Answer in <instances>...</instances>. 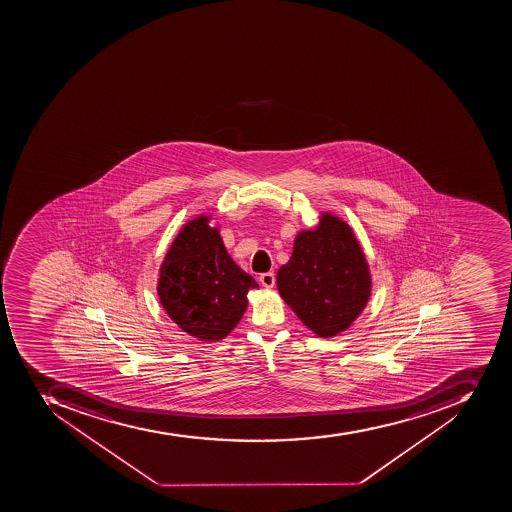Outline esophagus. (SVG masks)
Masks as SVG:
<instances>
[{
  "mask_svg": "<svg viewBox=\"0 0 512 512\" xmlns=\"http://www.w3.org/2000/svg\"><path fill=\"white\" fill-rule=\"evenodd\" d=\"M259 282H261L262 286H266V288H272L275 285V275L274 272H266V274H262L259 277Z\"/></svg>",
  "mask_w": 512,
  "mask_h": 512,
  "instance_id": "esophagus-1",
  "label": "esophagus"
}]
</instances>
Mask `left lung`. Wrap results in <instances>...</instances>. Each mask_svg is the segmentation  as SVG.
Wrapping results in <instances>:
<instances>
[{
    "instance_id": "left-lung-1",
    "label": "left lung",
    "mask_w": 512,
    "mask_h": 512,
    "mask_svg": "<svg viewBox=\"0 0 512 512\" xmlns=\"http://www.w3.org/2000/svg\"><path fill=\"white\" fill-rule=\"evenodd\" d=\"M278 291L307 328L322 338L346 330L370 298L367 259L346 222L323 214L320 226L299 232Z\"/></svg>"
}]
</instances>
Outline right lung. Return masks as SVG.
Wrapping results in <instances>:
<instances>
[{
  "label": "right lung",
  "instance_id": "right-lung-1",
  "mask_svg": "<svg viewBox=\"0 0 512 512\" xmlns=\"http://www.w3.org/2000/svg\"><path fill=\"white\" fill-rule=\"evenodd\" d=\"M208 221L200 216L179 232L161 264L158 296L166 314L190 336L219 341L240 322L246 294L258 283L232 261Z\"/></svg>",
  "mask_w": 512,
  "mask_h": 512
}]
</instances>
